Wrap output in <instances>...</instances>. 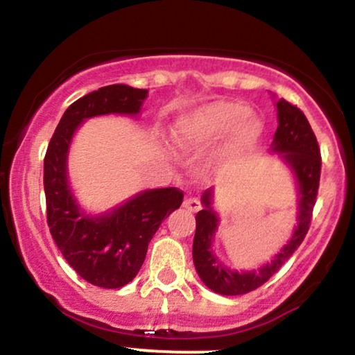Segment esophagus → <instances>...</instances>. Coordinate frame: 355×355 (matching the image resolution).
I'll use <instances>...</instances> for the list:
<instances>
[{
    "mask_svg": "<svg viewBox=\"0 0 355 355\" xmlns=\"http://www.w3.org/2000/svg\"><path fill=\"white\" fill-rule=\"evenodd\" d=\"M183 207H185V209L190 211V212H196V211L201 209V202H200V200H198V198H187V200L183 201Z\"/></svg>",
    "mask_w": 355,
    "mask_h": 355,
    "instance_id": "esophagus-1",
    "label": "esophagus"
}]
</instances>
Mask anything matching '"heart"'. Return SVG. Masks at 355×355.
Wrapping results in <instances>:
<instances>
[{"label":"heart","instance_id":"obj_1","mask_svg":"<svg viewBox=\"0 0 355 355\" xmlns=\"http://www.w3.org/2000/svg\"><path fill=\"white\" fill-rule=\"evenodd\" d=\"M261 121L240 102L219 101L196 108L173 126V139L183 149H206L227 136L225 153H239L261 135Z\"/></svg>","mask_w":355,"mask_h":355}]
</instances>
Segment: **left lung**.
Listing matches in <instances>:
<instances>
[{
	"mask_svg": "<svg viewBox=\"0 0 355 355\" xmlns=\"http://www.w3.org/2000/svg\"><path fill=\"white\" fill-rule=\"evenodd\" d=\"M277 126L271 149L274 153L284 154L282 159L294 170L297 182H299L300 201H299V217L294 235L287 242L281 253H277L271 263L264 264L253 271L239 272L225 268L214 253L211 243L217 229V216L211 207L212 190L202 193L201 209L196 214V232L193 240V263L201 281L211 291L220 295H242L252 292L263 286L269 277H272L289 259L300 243L304 242L306 232L310 229L311 214L316 202L320 187L321 173V154L318 141L311 130L309 120L297 105H292L284 98L277 101Z\"/></svg>",
	"mask_w": 355,
	"mask_h": 355,
	"instance_id": "left-lung-1",
	"label": "left lung"
}]
</instances>
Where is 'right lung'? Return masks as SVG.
I'll return each instance as SVG.
<instances>
[{
  "mask_svg": "<svg viewBox=\"0 0 355 355\" xmlns=\"http://www.w3.org/2000/svg\"><path fill=\"white\" fill-rule=\"evenodd\" d=\"M146 97V89L113 84L78 98L61 116L44 160L51 237L69 266L83 279L103 289H118L133 281L150 239L165 217L180 207L183 193L178 188L148 190L105 216H87L79 211L68 187V148L76 128L86 118L108 113L136 115Z\"/></svg>",
  "mask_w": 355,
  "mask_h": 355,
  "instance_id": "add662e5",
  "label": "right lung"
}]
</instances>
